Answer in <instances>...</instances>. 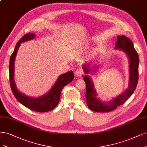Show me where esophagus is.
<instances>
[{
	"label": "esophagus",
	"mask_w": 147,
	"mask_h": 147,
	"mask_svg": "<svg viewBox=\"0 0 147 147\" xmlns=\"http://www.w3.org/2000/svg\"><path fill=\"white\" fill-rule=\"evenodd\" d=\"M83 74V70L82 68H78L77 70H75V75L77 77H81Z\"/></svg>",
	"instance_id": "esophagus-1"
}]
</instances>
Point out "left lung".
<instances>
[{
    "instance_id": "obj_1",
    "label": "left lung",
    "mask_w": 147,
    "mask_h": 147,
    "mask_svg": "<svg viewBox=\"0 0 147 147\" xmlns=\"http://www.w3.org/2000/svg\"><path fill=\"white\" fill-rule=\"evenodd\" d=\"M115 49H120L124 51L129 59V80L128 88L125 92L113 99L111 102L104 103L96 98V92L94 89L93 83L88 76H84L83 79L86 83V98L88 107L95 112L106 113L112 111L117 106L123 105L130 96L133 94L137 87L139 79V58L138 52L135 50L131 40L125 36H119L115 45ZM85 73L89 72L86 65H84Z\"/></svg>"
}]
</instances>
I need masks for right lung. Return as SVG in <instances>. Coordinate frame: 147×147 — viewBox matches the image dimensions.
Wrapping results in <instances>:
<instances>
[{"label": "right lung", "instance_id": "1", "mask_svg": "<svg viewBox=\"0 0 147 147\" xmlns=\"http://www.w3.org/2000/svg\"><path fill=\"white\" fill-rule=\"evenodd\" d=\"M34 37V34L31 33H27L20 39L16 44L14 52L10 57L9 59V75L10 86H11L13 94L19 102L31 110L38 113H45L52 110L58 105L63 88L65 85L72 82L74 78V75L72 71H69L60 75L51 90L47 94L37 98L27 97L25 95L19 92L16 87L14 80L15 57H16L17 51L21 43L28 41L30 39H32Z\"/></svg>", "mask_w": 147, "mask_h": 147}]
</instances>
